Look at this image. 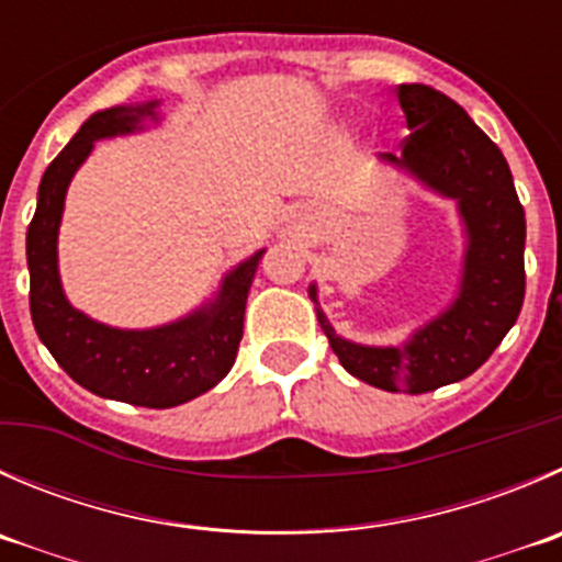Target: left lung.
Listing matches in <instances>:
<instances>
[{"mask_svg":"<svg viewBox=\"0 0 562 562\" xmlns=\"http://www.w3.org/2000/svg\"><path fill=\"white\" fill-rule=\"evenodd\" d=\"M395 95L412 134L401 156L379 154V161L456 203L467 238L459 293L401 346L346 340L321 310L315 282L307 293L348 373L379 390L419 395L475 373L516 324L525 302L527 227L508 161L475 120L428 85H397Z\"/></svg>","mask_w":562,"mask_h":562,"instance_id":"obj_1","label":"left lung"}]
</instances>
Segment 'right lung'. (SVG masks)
<instances>
[{"label":"right lung","mask_w":562,"mask_h":562,"mask_svg":"<svg viewBox=\"0 0 562 562\" xmlns=\"http://www.w3.org/2000/svg\"><path fill=\"white\" fill-rule=\"evenodd\" d=\"M159 101L112 106L90 114L74 139L46 167L37 209L26 231L32 324L59 368L95 395L134 406L170 408L203 395L231 373L244 335L249 288L266 249L233 266L214 299L183 318L150 329L101 324L68 302L59 280L57 238L65 194L98 139L134 134L159 123Z\"/></svg>","instance_id":"right-lung-1"}]
</instances>
